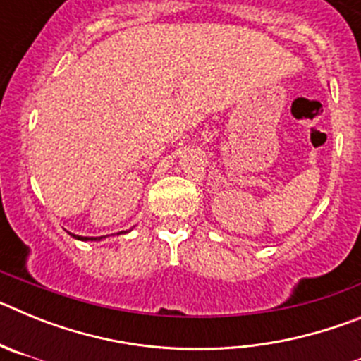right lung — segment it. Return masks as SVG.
<instances>
[{
    "label": "right lung",
    "mask_w": 361,
    "mask_h": 361,
    "mask_svg": "<svg viewBox=\"0 0 361 361\" xmlns=\"http://www.w3.org/2000/svg\"><path fill=\"white\" fill-rule=\"evenodd\" d=\"M72 237L78 238V240H101V238H103V237H79V235H72Z\"/></svg>",
    "instance_id": "obj_1"
}]
</instances>
